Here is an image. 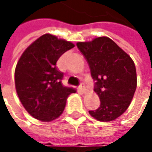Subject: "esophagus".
<instances>
[{
    "mask_svg": "<svg viewBox=\"0 0 152 152\" xmlns=\"http://www.w3.org/2000/svg\"><path fill=\"white\" fill-rule=\"evenodd\" d=\"M79 90L80 91H81V92H82V93H84V92H85V86H84V85H82V84H81V85H79Z\"/></svg>",
    "mask_w": 152,
    "mask_h": 152,
    "instance_id": "1",
    "label": "esophagus"
}]
</instances>
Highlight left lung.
Listing matches in <instances>:
<instances>
[{"instance_id": "obj_1", "label": "left lung", "mask_w": 152, "mask_h": 152, "mask_svg": "<svg viewBox=\"0 0 152 152\" xmlns=\"http://www.w3.org/2000/svg\"><path fill=\"white\" fill-rule=\"evenodd\" d=\"M95 81L94 91L99 96L98 109L89 111L102 122L116 119L130 105L137 86L136 68L131 57L108 37L89 42H78Z\"/></svg>"}]
</instances>
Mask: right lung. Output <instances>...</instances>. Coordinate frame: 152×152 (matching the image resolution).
<instances>
[{
	"mask_svg": "<svg viewBox=\"0 0 152 152\" xmlns=\"http://www.w3.org/2000/svg\"><path fill=\"white\" fill-rule=\"evenodd\" d=\"M74 45L52 34L37 39L22 54L15 69V86L21 103L36 119L50 122L64 111L67 96L75 93L61 84L59 57Z\"/></svg>",
	"mask_w": 152,
	"mask_h": 152,
	"instance_id": "obj_1",
	"label": "right lung"
}]
</instances>
